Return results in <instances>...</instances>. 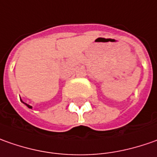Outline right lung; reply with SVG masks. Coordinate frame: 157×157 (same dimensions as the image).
Here are the masks:
<instances>
[{"label": "right lung", "mask_w": 157, "mask_h": 157, "mask_svg": "<svg viewBox=\"0 0 157 157\" xmlns=\"http://www.w3.org/2000/svg\"><path fill=\"white\" fill-rule=\"evenodd\" d=\"M22 103H24L25 105L27 106V107H28V108H29V109H32V106L29 105V104H27V103H25V102H23V101H22Z\"/></svg>", "instance_id": "right-lung-1"}]
</instances>
